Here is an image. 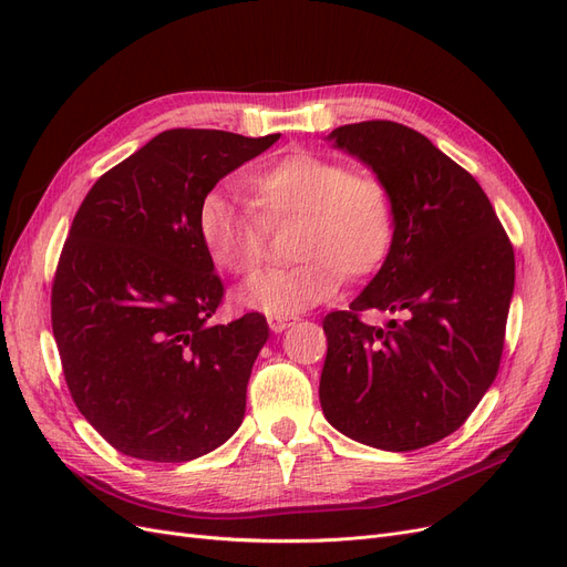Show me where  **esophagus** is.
<instances>
[{
    "label": "esophagus",
    "instance_id": "34e87169",
    "mask_svg": "<svg viewBox=\"0 0 567 567\" xmlns=\"http://www.w3.org/2000/svg\"><path fill=\"white\" fill-rule=\"evenodd\" d=\"M296 321H298L296 317H269V319H267L269 329H271L274 333H284V331L290 329V326H293Z\"/></svg>",
    "mask_w": 567,
    "mask_h": 567
}]
</instances>
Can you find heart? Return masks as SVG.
Listing matches in <instances>:
<instances>
[{"instance_id":"1","label":"heart","mask_w":567,"mask_h":567,"mask_svg":"<svg viewBox=\"0 0 567 567\" xmlns=\"http://www.w3.org/2000/svg\"><path fill=\"white\" fill-rule=\"evenodd\" d=\"M252 205L267 221L300 219L296 265L267 269L236 290V302L269 317H293L329 300L342 277L379 269L394 241L392 198L383 182L317 153H288L248 177ZM198 236L213 265L244 277L262 260L265 227L225 194L198 208Z\"/></svg>"}]
</instances>
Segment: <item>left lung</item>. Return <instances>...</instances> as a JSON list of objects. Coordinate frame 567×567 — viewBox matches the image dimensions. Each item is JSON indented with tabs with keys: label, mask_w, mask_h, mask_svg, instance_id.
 Returning <instances> with one entry per match:
<instances>
[{
	"label": "left lung",
	"mask_w": 567,
	"mask_h": 567,
	"mask_svg": "<svg viewBox=\"0 0 567 567\" xmlns=\"http://www.w3.org/2000/svg\"><path fill=\"white\" fill-rule=\"evenodd\" d=\"M326 142L385 184L394 241L350 310L323 319V416L369 447L421 450L461 427L494 383L516 257L480 184L416 130L369 120ZM364 309L395 319L369 327Z\"/></svg>",
	"instance_id": "left-lung-1"
}]
</instances>
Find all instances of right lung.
<instances>
[{
    "label": "right lung",
    "instance_id": "1",
    "mask_svg": "<svg viewBox=\"0 0 567 567\" xmlns=\"http://www.w3.org/2000/svg\"><path fill=\"white\" fill-rule=\"evenodd\" d=\"M279 136L167 130L84 196L51 288V329L80 414L117 452L192 461L244 423L269 326L257 312L210 323L225 286L198 208Z\"/></svg>",
    "mask_w": 567,
    "mask_h": 567
}]
</instances>
